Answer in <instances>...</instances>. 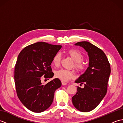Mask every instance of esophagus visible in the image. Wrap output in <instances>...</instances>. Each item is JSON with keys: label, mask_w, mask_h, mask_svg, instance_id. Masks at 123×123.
<instances>
[{"label": "esophagus", "mask_w": 123, "mask_h": 123, "mask_svg": "<svg viewBox=\"0 0 123 123\" xmlns=\"http://www.w3.org/2000/svg\"><path fill=\"white\" fill-rule=\"evenodd\" d=\"M68 85L67 83L65 82H63V81L62 82V86H65V85Z\"/></svg>", "instance_id": "1"}]
</instances>
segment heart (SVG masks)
I'll return each instance as SVG.
<instances>
[{
	"instance_id": "b5f03b06",
	"label": "heart",
	"mask_w": 123,
	"mask_h": 123,
	"mask_svg": "<svg viewBox=\"0 0 123 123\" xmlns=\"http://www.w3.org/2000/svg\"><path fill=\"white\" fill-rule=\"evenodd\" d=\"M66 53L74 61V62L73 67L78 72H82L85 69V64L82 62L83 60V55L80 52L75 49H70L67 51ZM61 55L60 53H56L54 55L52 59V63L55 67H58L61 63ZM55 76L63 81H67L74 78L75 74L73 71L60 69L55 71Z\"/></svg>"
}]
</instances>
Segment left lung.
I'll use <instances>...</instances> for the list:
<instances>
[{"mask_svg": "<svg viewBox=\"0 0 123 123\" xmlns=\"http://www.w3.org/2000/svg\"><path fill=\"white\" fill-rule=\"evenodd\" d=\"M80 46L88 53L89 67L75 82L85 85L77 87L76 94L72 97L73 105L78 111L89 112L97 106L105 96L111 74V66L105 53L95 45L87 41L79 42Z\"/></svg>", "mask_w": 123, "mask_h": 123, "instance_id": "left-lung-1", "label": "left lung"}]
</instances>
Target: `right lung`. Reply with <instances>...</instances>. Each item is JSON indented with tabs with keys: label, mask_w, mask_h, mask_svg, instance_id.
<instances>
[{
	"label": "right lung",
	"mask_w": 123,
	"mask_h": 123,
	"mask_svg": "<svg viewBox=\"0 0 123 123\" xmlns=\"http://www.w3.org/2000/svg\"><path fill=\"white\" fill-rule=\"evenodd\" d=\"M61 48L40 42L25 47L18 55L15 68L16 90L22 103L32 111L41 113L48 109L55 91L61 86L58 78L46 85L41 81L42 78L53 77L52 59Z\"/></svg>",
	"instance_id": "1"
}]
</instances>
